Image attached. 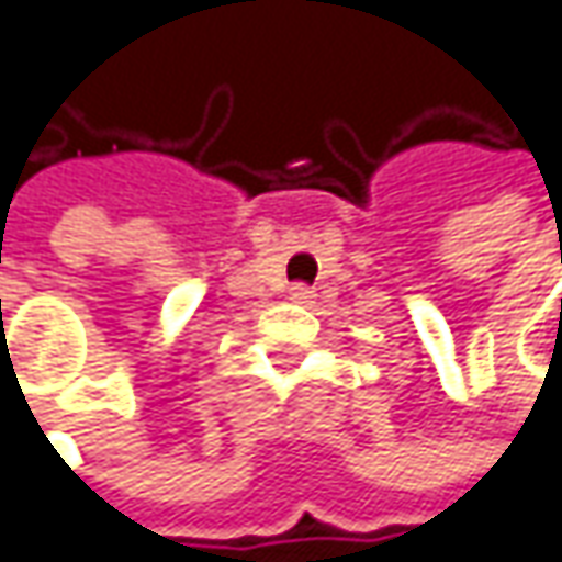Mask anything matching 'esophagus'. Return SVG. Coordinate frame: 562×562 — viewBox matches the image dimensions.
Returning <instances> with one entry per match:
<instances>
[{"label": "esophagus", "instance_id": "esophagus-1", "mask_svg": "<svg viewBox=\"0 0 562 562\" xmlns=\"http://www.w3.org/2000/svg\"><path fill=\"white\" fill-rule=\"evenodd\" d=\"M313 288H306V284H294L291 291H288V300L291 303H296V306H310L313 303Z\"/></svg>", "mask_w": 562, "mask_h": 562}]
</instances>
